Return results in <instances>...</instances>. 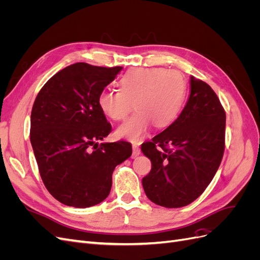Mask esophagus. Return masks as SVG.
I'll list each match as a JSON object with an SVG mask.
<instances>
[{
	"instance_id": "esophagus-1",
	"label": "esophagus",
	"mask_w": 260,
	"mask_h": 260,
	"mask_svg": "<svg viewBox=\"0 0 260 260\" xmlns=\"http://www.w3.org/2000/svg\"><path fill=\"white\" fill-rule=\"evenodd\" d=\"M132 148H133L132 157H133V158H136V157H138V156L141 154V149H140L139 145H137V144H133V145H132Z\"/></svg>"
}]
</instances>
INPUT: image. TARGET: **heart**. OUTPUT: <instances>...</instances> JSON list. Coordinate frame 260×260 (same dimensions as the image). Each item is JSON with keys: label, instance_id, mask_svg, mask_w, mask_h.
Segmentation results:
<instances>
[{"label": "heart", "instance_id": "obj_1", "mask_svg": "<svg viewBox=\"0 0 260 260\" xmlns=\"http://www.w3.org/2000/svg\"><path fill=\"white\" fill-rule=\"evenodd\" d=\"M119 86V90L107 89L99 95L101 111L116 121L125 119L135 103L138 112L118 127L116 135L119 138L136 142L153 122L157 128H166L182 111L186 82L178 70L133 68L121 77Z\"/></svg>", "mask_w": 260, "mask_h": 260}]
</instances>
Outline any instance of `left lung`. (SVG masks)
Masks as SVG:
<instances>
[{"mask_svg":"<svg viewBox=\"0 0 260 260\" xmlns=\"http://www.w3.org/2000/svg\"><path fill=\"white\" fill-rule=\"evenodd\" d=\"M177 120L141 145L152 161L142 179L147 198L167 208L183 207L205 191L224 152L225 112L210 86L195 77Z\"/></svg>","mask_w":260,"mask_h":260,"instance_id":"left-lung-1","label":"left lung"}]
</instances>
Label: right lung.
I'll list each match as a JSON object with an SVG mask.
<instances>
[{
	"mask_svg": "<svg viewBox=\"0 0 260 260\" xmlns=\"http://www.w3.org/2000/svg\"><path fill=\"white\" fill-rule=\"evenodd\" d=\"M121 69L76 62L55 74L36 98L30 142L45 187L64 205L103 202L115 167L132 154L125 141L98 143L112 131L99 95Z\"/></svg>",
	"mask_w": 260,
	"mask_h": 260,
	"instance_id": "right-lung-1",
	"label": "right lung"
}]
</instances>
